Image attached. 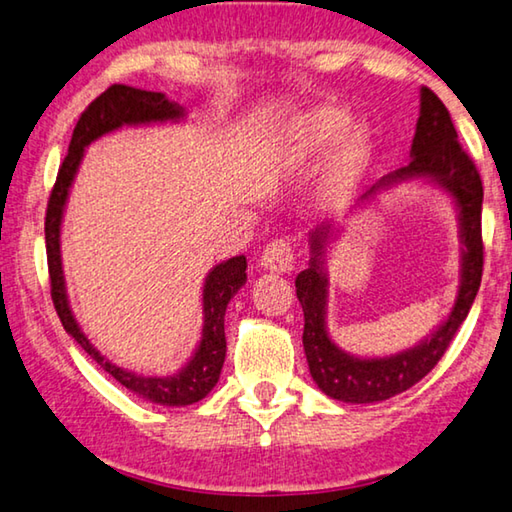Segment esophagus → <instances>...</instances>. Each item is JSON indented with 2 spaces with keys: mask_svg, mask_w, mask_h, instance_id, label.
Segmentation results:
<instances>
[{
  "mask_svg": "<svg viewBox=\"0 0 512 512\" xmlns=\"http://www.w3.org/2000/svg\"><path fill=\"white\" fill-rule=\"evenodd\" d=\"M261 267L276 274H286L295 267V251H292L290 240H272L270 245L263 249L261 254Z\"/></svg>",
  "mask_w": 512,
  "mask_h": 512,
  "instance_id": "34e87169",
  "label": "esophagus"
}]
</instances>
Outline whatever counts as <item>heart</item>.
I'll return each instance as SVG.
<instances>
[{
	"instance_id": "heart-1",
	"label": "heart",
	"mask_w": 512,
	"mask_h": 512,
	"mask_svg": "<svg viewBox=\"0 0 512 512\" xmlns=\"http://www.w3.org/2000/svg\"><path fill=\"white\" fill-rule=\"evenodd\" d=\"M322 177V197L342 201L356 190L374 156V133L351 124V113L335 102L311 104L292 117L279 158L286 167L315 163L329 154Z\"/></svg>"
}]
</instances>
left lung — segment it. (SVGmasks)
<instances>
[{"label":"left lung","instance_id":"1","mask_svg":"<svg viewBox=\"0 0 512 512\" xmlns=\"http://www.w3.org/2000/svg\"><path fill=\"white\" fill-rule=\"evenodd\" d=\"M410 181L431 183L454 199L460 233V283L456 301L451 313L424 340L397 354L376 358L347 354L331 340L326 329V311H329L326 254H329L331 242L338 240L340 224H320L311 231L308 236L311 261L295 279L297 299L304 308V351L308 370L324 395L345 401V404H376L422 381L447 351L481 286L483 183L474 163L460 147L447 106L426 86L420 90V117H417L415 138L410 145V163L376 181L370 190L360 195L354 208H365L370 201H376L381 192Z\"/></svg>","mask_w":512,"mask_h":512}]
</instances>
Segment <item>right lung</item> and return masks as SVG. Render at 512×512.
<instances>
[{
	"label": "right lung",
	"mask_w": 512,
	"mask_h": 512,
	"mask_svg": "<svg viewBox=\"0 0 512 512\" xmlns=\"http://www.w3.org/2000/svg\"><path fill=\"white\" fill-rule=\"evenodd\" d=\"M186 120V108L177 102H170L163 92L140 90L131 86H115L102 92L86 111L81 113L77 127H74L70 149L58 170L52 197L47 204L45 217V245H47V265L49 281H52V299L58 317H61L63 329L79 342L86 354L102 365V370L113 376L117 383L131 390L133 395L152 401L161 406H190L204 399L215 388L220 379L224 356H226V338H224V313L231 297L245 286L247 281V258L233 256L229 261L217 263L208 272L201 290V306H204V326H201V340L186 365L177 374L170 376H145L136 374L124 367H117L106 356H102L72 313L70 297H67L63 258H61V224L70 188L77 177L79 165L86 154L90 142L99 140L106 133L122 127H140V124H163V122H181Z\"/></svg>",
	"instance_id": "1"
}]
</instances>
